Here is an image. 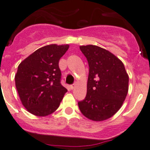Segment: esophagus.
<instances>
[{
    "label": "esophagus",
    "instance_id": "esophagus-1",
    "mask_svg": "<svg viewBox=\"0 0 150 150\" xmlns=\"http://www.w3.org/2000/svg\"><path fill=\"white\" fill-rule=\"evenodd\" d=\"M75 86H76V83H73V84H72V85H70L71 89H73V88H75Z\"/></svg>",
    "mask_w": 150,
    "mask_h": 150
}]
</instances>
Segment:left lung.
Listing matches in <instances>:
<instances>
[{
    "mask_svg": "<svg viewBox=\"0 0 150 150\" xmlns=\"http://www.w3.org/2000/svg\"><path fill=\"white\" fill-rule=\"evenodd\" d=\"M88 67L87 93L78 102L83 114L94 121L109 119L120 110L128 91L129 77L122 62L96 45L80 47Z\"/></svg>",
    "mask_w": 150,
    "mask_h": 150,
    "instance_id": "1",
    "label": "left lung"
}]
</instances>
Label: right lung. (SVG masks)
<instances>
[{"label":"right lung","mask_w":150,"mask_h":150,"mask_svg":"<svg viewBox=\"0 0 150 150\" xmlns=\"http://www.w3.org/2000/svg\"><path fill=\"white\" fill-rule=\"evenodd\" d=\"M68 45L39 48L20 64L15 85L22 103L30 114L45 117L59 108L67 89L61 83V58Z\"/></svg>","instance_id":"add662e5"}]
</instances>
